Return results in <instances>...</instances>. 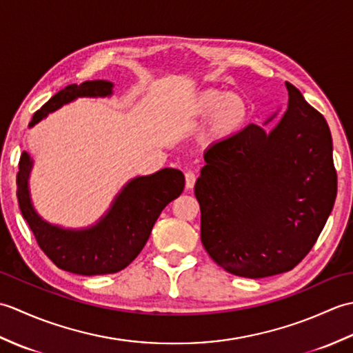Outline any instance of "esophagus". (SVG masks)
Returning a JSON list of instances; mask_svg holds the SVG:
<instances>
[{
    "mask_svg": "<svg viewBox=\"0 0 353 353\" xmlns=\"http://www.w3.org/2000/svg\"><path fill=\"white\" fill-rule=\"evenodd\" d=\"M196 174H194L192 171H188L185 174V186H186V190H192L194 188V185H196Z\"/></svg>",
    "mask_w": 353,
    "mask_h": 353,
    "instance_id": "1",
    "label": "esophagus"
}]
</instances>
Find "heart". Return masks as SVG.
<instances>
[{"instance_id":"heart-1","label":"heart","mask_w":353,"mask_h":353,"mask_svg":"<svg viewBox=\"0 0 353 353\" xmlns=\"http://www.w3.org/2000/svg\"><path fill=\"white\" fill-rule=\"evenodd\" d=\"M250 117V104L243 95L220 89H203L186 101L182 109L183 123L196 125L206 119L205 139L221 144L241 132Z\"/></svg>"}]
</instances>
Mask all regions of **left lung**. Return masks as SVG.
Segmentation results:
<instances>
[{
  "instance_id": "obj_1",
  "label": "left lung",
  "mask_w": 353,
  "mask_h": 353,
  "mask_svg": "<svg viewBox=\"0 0 353 353\" xmlns=\"http://www.w3.org/2000/svg\"><path fill=\"white\" fill-rule=\"evenodd\" d=\"M287 89L288 108L273 129L249 124L209 148L194 188L209 256L249 279L294 268L317 241L336 197L326 119L296 86Z\"/></svg>"
}]
</instances>
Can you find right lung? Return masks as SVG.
Returning a JSON list of instances; mask_svg holds the SVG:
<instances>
[{"label":"right lung","instance_id":"obj_1","mask_svg":"<svg viewBox=\"0 0 353 353\" xmlns=\"http://www.w3.org/2000/svg\"><path fill=\"white\" fill-rule=\"evenodd\" d=\"M114 94L108 80H88L70 85L43 104L28 127L77 99H104ZM33 159L22 152L19 159L18 203L21 214L45 254L65 272L94 276L117 273L138 256L152 234L162 209L181 196L185 177L181 170L162 168L148 176L133 177L119 191L109 209L95 224L81 229L62 228L37 214L30 194Z\"/></svg>","mask_w":353,"mask_h":353}]
</instances>
